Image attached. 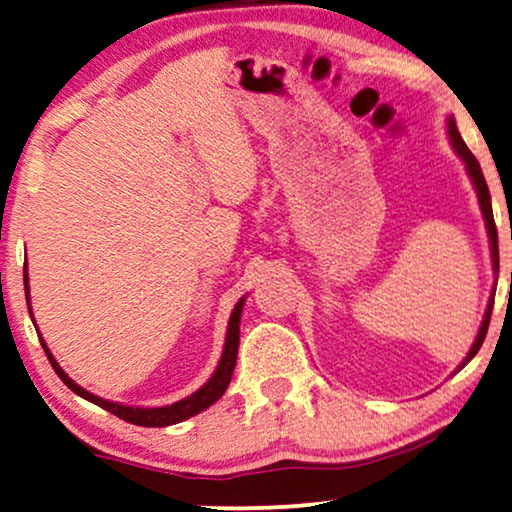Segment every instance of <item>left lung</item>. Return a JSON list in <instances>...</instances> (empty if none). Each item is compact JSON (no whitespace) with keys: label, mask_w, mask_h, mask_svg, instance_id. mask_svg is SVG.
<instances>
[{"label":"left lung","mask_w":512,"mask_h":512,"mask_svg":"<svg viewBox=\"0 0 512 512\" xmlns=\"http://www.w3.org/2000/svg\"><path fill=\"white\" fill-rule=\"evenodd\" d=\"M448 137H451V144H453L455 154L464 160V167H467L469 177H471V181H474V188H476V193H478V204H480V211H483V218H485L487 236H490L492 264H494V271H497V278H499V239H497V225H494V216H492V202H490V190H487V183H485V177H483V170H480V163H478V160H476V156L471 154L467 144H464V140H462L460 131H457V126H455V119H453V117H448ZM492 305H494V294H492L490 303H487V310H485L483 324H480V331H478V335H476L474 345H471V349H469L467 358H464V361L460 363V368H457V370H462L464 365H467V363L471 361V358H474V356L478 354L480 345H483V340H485V335H487V326H490V317H492Z\"/></svg>","instance_id":"left-lung-1"}]
</instances>
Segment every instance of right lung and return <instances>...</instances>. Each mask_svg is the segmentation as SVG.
<instances>
[{"mask_svg": "<svg viewBox=\"0 0 512 512\" xmlns=\"http://www.w3.org/2000/svg\"><path fill=\"white\" fill-rule=\"evenodd\" d=\"M25 294H27V308H29V315H32V305H29V276H27V264H25ZM243 303H246V296L234 305L232 310V317H230V324H227V335H225V349H223V356H220V363L216 372H213L211 379L204 384L200 391H195L193 395H188V398H183L174 404H167V407H126V404H119V402H110V400H103L98 398V395H91L85 388L75 384V381L66 375L64 370L59 368V363L55 361V356L50 354L48 345H45V340L41 338V345L45 349V354H48L52 368L59 375V379L64 381V384L71 388L73 393H78L80 398H85L89 402L98 404V407H103L105 411H110V414L124 418V421L133 423V425H142V427H165V425H174V423H181L186 421V418L200 414L207 407H211L213 402L223 398V393L227 391V386H230V379H232V372H234V365H236V354H239V324H241V312H243ZM34 317V315H32ZM34 322V319H32ZM38 333V331H36Z\"/></svg>", "mask_w": 512, "mask_h": 512, "instance_id": "right-lung-1", "label": "right lung"}]
</instances>
